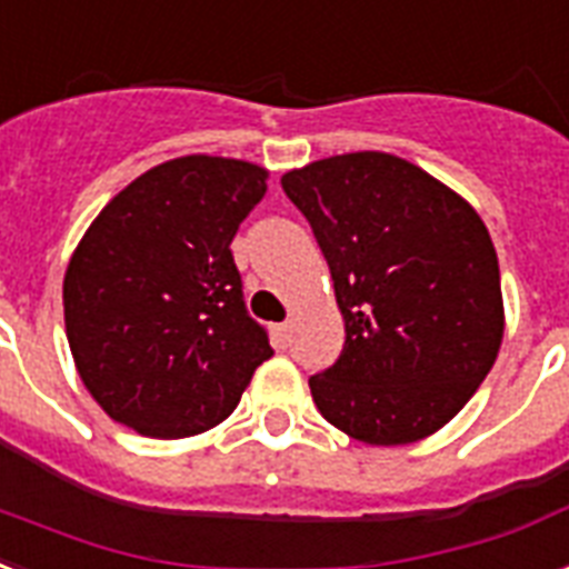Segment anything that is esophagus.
Wrapping results in <instances>:
<instances>
[{
  "mask_svg": "<svg viewBox=\"0 0 569 569\" xmlns=\"http://www.w3.org/2000/svg\"><path fill=\"white\" fill-rule=\"evenodd\" d=\"M290 329H293V326H290V323L272 326V338H276V345H279V347H288L290 345Z\"/></svg>",
  "mask_w": 569,
  "mask_h": 569,
  "instance_id": "1",
  "label": "esophagus"
}]
</instances>
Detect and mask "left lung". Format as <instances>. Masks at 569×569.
Instances as JSON below:
<instances>
[{
    "label": "left lung",
    "mask_w": 569,
    "mask_h": 569,
    "mask_svg": "<svg viewBox=\"0 0 569 569\" xmlns=\"http://www.w3.org/2000/svg\"><path fill=\"white\" fill-rule=\"evenodd\" d=\"M335 281L345 350L315 373L320 416L368 445L436 433L499 356L496 246L475 207L382 151L308 162L281 178Z\"/></svg>",
    "instance_id": "obj_1"
}]
</instances>
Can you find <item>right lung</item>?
Segmentation results:
<instances>
[{"instance_id": "add662e5", "label": "right lung", "mask_w": 569, "mask_h": 569, "mask_svg": "<svg viewBox=\"0 0 569 569\" xmlns=\"http://www.w3.org/2000/svg\"><path fill=\"white\" fill-rule=\"evenodd\" d=\"M267 174L189 153L144 171L88 224L64 272V329L86 389L118 425L153 439L204 433L272 356L231 254Z\"/></svg>"}]
</instances>
